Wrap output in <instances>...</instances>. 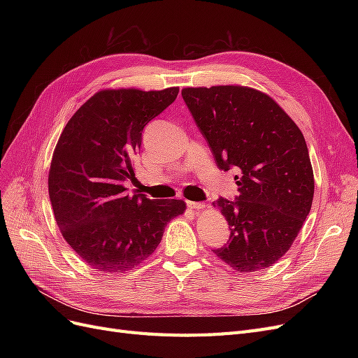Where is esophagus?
Wrapping results in <instances>:
<instances>
[{
  "label": "esophagus",
  "instance_id": "obj_1",
  "mask_svg": "<svg viewBox=\"0 0 358 358\" xmlns=\"http://www.w3.org/2000/svg\"><path fill=\"white\" fill-rule=\"evenodd\" d=\"M187 206L189 209H204V203H201V201H187Z\"/></svg>",
  "mask_w": 358,
  "mask_h": 358
}]
</instances>
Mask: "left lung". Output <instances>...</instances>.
<instances>
[{
  "mask_svg": "<svg viewBox=\"0 0 358 358\" xmlns=\"http://www.w3.org/2000/svg\"><path fill=\"white\" fill-rule=\"evenodd\" d=\"M220 170L234 169L239 196L220 197L230 239L213 249L236 272L275 264L309 215L313 171L299 127L273 99L246 86L182 90Z\"/></svg>",
  "mask_w": 358,
  "mask_h": 358,
  "instance_id": "left-lung-1",
  "label": "left lung"
}]
</instances>
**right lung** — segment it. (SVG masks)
<instances>
[{"instance_id":"obj_1","label":"right lung","mask_w":358,"mask_h":358,"mask_svg":"<svg viewBox=\"0 0 358 358\" xmlns=\"http://www.w3.org/2000/svg\"><path fill=\"white\" fill-rule=\"evenodd\" d=\"M179 88L106 90L76 112L58 140L49 197L64 239L103 273H125L152 254L183 200L129 196L133 158L148 122L176 100Z\"/></svg>"}]
</instances>
